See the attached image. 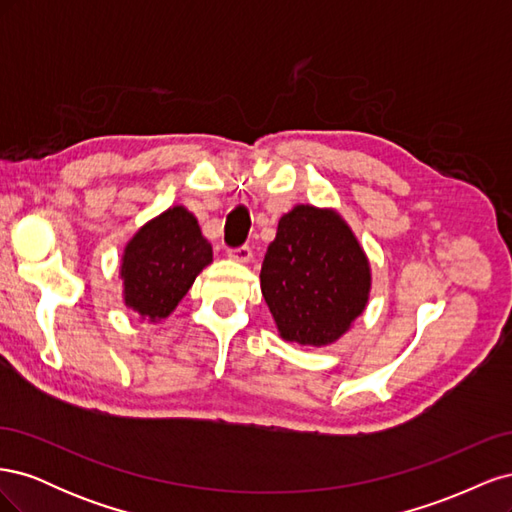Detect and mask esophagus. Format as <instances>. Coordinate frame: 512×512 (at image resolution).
I'll return each instance as SVG.
<instances>
[{
  "label": "esophagus",
  "mask_w": 512,
  "mask_h": 512,
  "mask_svg": "<svg viewBox=\"0 0 512 512\" xmlns=\"http://www.w3.org/2000/svg\"><path fill=\"white\" fill-rule=\"evenodd\" d=\"M228 258L235 262H250L252 260V247L250 245H241V247H230Z\"/></svg>",
  "instance_id": "1"
}]
</instances>
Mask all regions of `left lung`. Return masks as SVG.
Here are the masks:
<instances>
[{"label": "left lung", "instance_id": "1", "mask_svg": "<svg viewBox=\"0 0 512 512\" xmlns=\"http://www.w3.org/2000/svg\"><path fill=\"white\" fill-rule=\"evenodd\" d=\"M369 288V260L335 211L297 205L282 215L260 269L262 297L282 339L337 342L363 314Z\"/></svg>", "mask_w": 512, "mask_h": 512}]
</instances>
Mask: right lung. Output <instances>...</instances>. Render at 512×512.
I'll return each instance as SVG.
<instances>
[{"label":"right lung","mask_w":512,"mask_h":512,"mask_svg":"<svg viewBox=\"0 0 512 512\" xmlns=\"http://www.w3.org/2000/svg\"><path fill=\"white\" fill-rule=\"evenodd\" d=\"M213 260L211 243L194 215L177 205L147 222L123 250V301L138 316L158 322L173 314Z\"/></svg>","instance_id":"obj_1"}]
</instances>
